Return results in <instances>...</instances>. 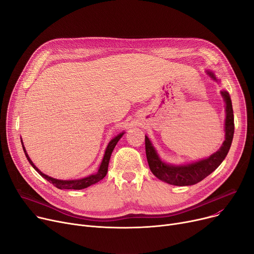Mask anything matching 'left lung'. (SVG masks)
<instances>
[{
	"label": "left lung",
	"instance_id": "8db88e82",
	"mask_svg": "<svg viewBox=\"0 0 254 254\" xmlns=\"http://www.w3.org/2000/svg\"><path fill=\"white\" fill-rule=\"evenodd\" d=\"M208 74L214 80H217L215 75L212 72H208ZM221 95L225 101V140L220 149L215 153H213L210 157L188 166L167 165L161 161L150 140L147 136H145L146 156H147L149 168L155 177L169 184L188 186L202 181L219 167L231 148L235 130L234 112L231 97L229 92L225 90L221 91Z\"/></svg>",
	"mask_w": 254,
	"mask_h": 254
}]
</instances>
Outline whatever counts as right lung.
<instances>
[{
    "mask_svg": "<svg viewBox=\"0 0 254 254\" xmlns=\"http://www.w3.org/2000/svg\"><path fill=\"white\" fill-rule=\"evenodd\" d=\"M124 132H122V134H119L118 136H116L114 139H112L108 146H107L106 148V151H105V155H104V158L102 161V164L100 166V169L98 171L97 174H93V175H90L88 177H85V178H82V179H78V180H59V179H55V178H51L45 174H43V173L40 171L34 164L33 162L31 161V158L29 157L28 153H26L25 151V148L23 147V144H22V148H23V151L25 153V156L26 158H28L29 163L32 165V167L39 173L40 175H41L43 178H45L47 181H49L50 183H52L53 185L56 186V188L60 189V190H83V189H86L88 188V186L95 184L97 182H99L100 180H102L106 175H107V172H108V165H109V161H110V157H111V154H112V151L114 149V147L116 146L117 142L119 141V139L123 137Z\"/></svg>",
    "mask_w": 254,
    "mask_h": 254,
    "instance_id": "1",
    "label": "right lung"
}]
</instances>
